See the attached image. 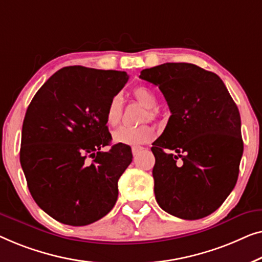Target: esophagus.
<instances>
[{
  "label": "esophagus",
  "instance_id": "obj_1",
  "mask_svg": "<svg viewBox=\"0 0 262 262\" xmlns=\"http://www.w3.org/2000/svg\"><path fill=\"white\" fill-rule=\"evenodd\" d=\"M143 148L142 147H133L132 148V153H133V156H136V154H139V152H141Z\"/></svg>",
  "mask_w": 262,
  "mask_h": 262
}]
</instances>
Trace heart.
<instances>
[{"mask_svg": "<svg viewBox=\"0 0 262 262\" xmlns=\"http://www.w3.org/2000/svg\"><path fill=\"white\" fill-rule=\"evenodd\" d=\"M133 96L142 106L147 109V113L143 114L142 121L153 120L157 117V112L153 108L157 105L158 98L154 93L145 85H139L133 90ZM122 97L120 95H115L110 99L106 106V122L109 126L115 127L121 122L122 117ZM156 136V129L149 124H142L140 127H121L114 132V141L120 145L138 147L143 143L149 142Z\"/></svg>", "mask_w": 262, "mask_h": 262, "instance_id": "b5f03b06", "label": "heart"}]
</instances>
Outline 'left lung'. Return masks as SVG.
<instances>
[{
	"mask_svg": "<svg viewBox=\"0 0 262 262\" xmlns=\"http://www.w3.org/2000/svg\"><path fill=\"white\" fill-rule=\"evenodd\" d=\"M171 110L153 142L154 193L160 208L183 220L216 211L237 182L243 153L240 113L216 73L187 62L141 71Z\"/></svg>",
	"mask_w": 262,
	"mask_h": 262,
	"instance_id": "obj_1",
	"label": "left lung"
}]
</instances>
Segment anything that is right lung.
I'll list each match as a JSON object with an SVG mask.
<instances>
[{
    "mask_svg": "<svg viewBox=\"0 0 262 262\" xmlns=\"http://www.w3.org/2000/svg\"><path fill=\"white\" fill-rule=\"evenodd\" d=\"M126 72L69 66L38 90L22 124L20 163L33 200L58 222L86 226L114 208L132 149L112 146L106 106Z\"/></svg>",
    "mask_w": 262,
    "mask_h": 262,
    "instance_id": "1",
    "label": "right lung"
}]
</instances>
